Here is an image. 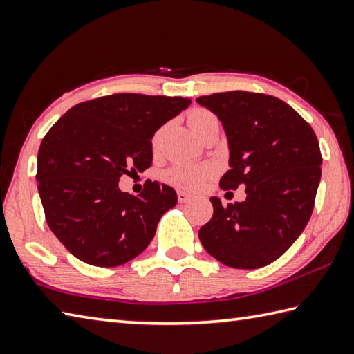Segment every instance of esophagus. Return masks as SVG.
<instances>
[{"instance_id":"34e87169","label":"esophagus","mask_w":354,"mask_h":354,"mask_svg":"<svg viewBox=\"0 0 354 354\" xmlns=\"http://www.w3.org/2000/svg\"><path fill=\"white\" fill-rule=\"evenodd\" d=\"M177 201L180 203H187L188 201H191V196L188 193H185V191H178L177 193Z\"/></svg>"}]
</instances>
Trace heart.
<instances>
[{"label":"heart","mask_w":354,"mask_h":354,"mask_svg":"<svg viewBox=\"0 0 354 354\" xmlns=\"http://www.w3.org/2000/svg\"><path fill=\"white\" fill-rule=\"evenodd\" d=\"M188 124L197 136L205 135L209 129L219 126L218 116L205 109H194L188 113ZM161 132L152 136V149L157 151L161 138ZM214 166L212 163H176L163 172V180L178 189L196 191L199 189L208 178L214 176Z\"/></svg>","instance_id":"obj_1"}]
</instances>
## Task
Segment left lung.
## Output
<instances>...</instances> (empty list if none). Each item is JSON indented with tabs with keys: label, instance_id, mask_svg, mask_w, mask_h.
Here are the masks:
<instances>
[{
	"label": "left lung",
	"instance_id": "1",
	"mask_svg": "<svg viewBox=\"0 0 354 354\" xmlns=\"http://www.w3.org/2000/svg\"><path fill=\"white\" fill-rule=\"evenodd\" d=\"M218 115L230 147L219 187H245V201L224 207L199 230L205 250L233 269H259L280 258L306 227L322 176L313 127L281 99L252 91L196 99Z\"/></svg>",
	"mask_w": 354,
	"mask_h": 354
}]
</instances>
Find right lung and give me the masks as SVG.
<instances>
[{"instance_id": "add662e5", "label": "right lung", "mask_w": 354, "mask_h": 354, "mask_svg": "<svg viewBox=\"0 0 354 354\" xmlns=\"http://www.w3.org/2000/svg\"><path fill=\"white\" fill-rule=\"evenodd\" d=\"M189 104L116 93L74 105L48 130L35 177L48 227L71 255L116 268L149 245L161 216L176 207V191L146 180L132 196L118 182L151 167L152 135Z\"/></svg>"}]
</instances>
